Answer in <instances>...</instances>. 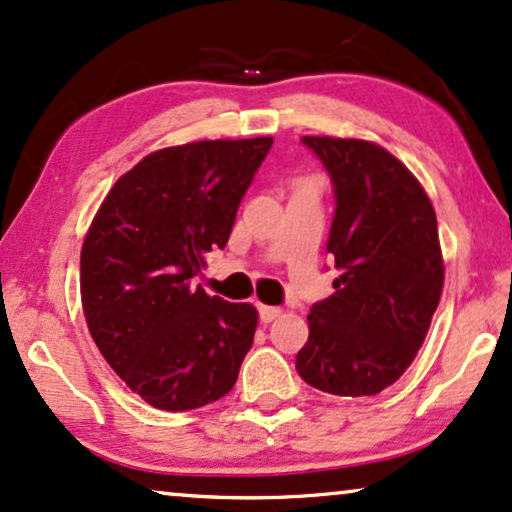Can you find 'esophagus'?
Segmentation results:
<instances>
[{"label": "esophagus", "instance_id": "obj_1", "mask_svg": "<svg viewBox=\"0 0 512 512\" xmlns=\"http://www.w3.org/2000/svg\"><path fill=\"white\" fill-rule=\"evenodd\" d=\"M257 312H260V321L262 323H271L274 319H278V316H281V309H278V307H267V304H260V307H257Z\"/></svg>", "mask_w": 512, "mask_h": 512}]
</instances>
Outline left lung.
I'll return each instance as SVG.
<instances>
[{"instance_id": "left-lung-1", "label": "left lung", "mask_w": 512, "mask_h": 512, "mask_svg": "<svg viewBox=\"0 0 512 512\" xmlns=\"http://www.w3.org/2000/svg\"><path fill=\"white\" fill-rule=\"evenodd\" d=\"M333 181L326 250L340 276L309 309L300 378L338 397L397 383L428 335L444 286L437 217L418 179L385 148L361 139L302 137Z\"/></svg>"}]
</instances>
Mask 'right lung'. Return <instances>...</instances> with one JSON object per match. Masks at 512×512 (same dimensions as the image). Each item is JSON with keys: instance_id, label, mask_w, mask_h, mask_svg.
Segmentation results:
<instances>
[{"instance_id": "obj_1", "label": "right lung", "mask_w": 512, "mask_h": 512, "mask_svg": "<svg viewBox=\"0 0 512 512\" xmlns=\"http://www.w3.org/2000/svg\"><path fill=\"white\" fill-rule=\"evenodd\" d=\"M271 137L193 141L146 155L115 181L80 257L89 333L129 390L160 411H191L231 390L257 309L191 278L222 250Z\"/></svg>"}]
</instances>
